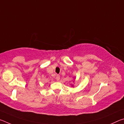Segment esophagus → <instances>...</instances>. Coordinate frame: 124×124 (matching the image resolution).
<instances>
[{"label":"esophagus","mask_w":124,"mask_h":124,"mask_svg":"<svg viewBox=\"0 0 124 124\" xmlns=\"http://www.w3.org/2000/svg\"><path fill=\"white\" fill-rule=\"evenodd\" d=\"M56 80H57V81H58L60 80V75H58V74H57V75H56Z\"/></svg>","instance_id":"esophagus-1"}]
</instances>
